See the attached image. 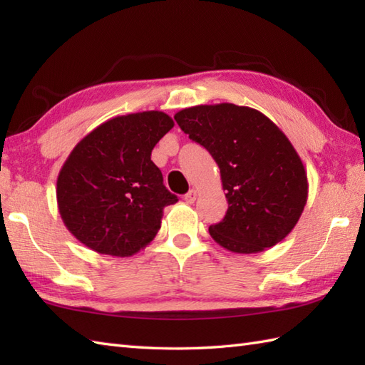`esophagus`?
Masks as SVG:
<instances>
[{
    "label": "esophagus",
    "instance_id": "obj_1",
    "mask_svg": "<svg viewBox=\"0 0 365 365\" xmlns=\"http://www.w3.org/2000/svg\"><path fill=\"white\" fill-rule=\"evenodd\" d=\"M196 199H197V191L196 190H190L187 195H185V202H187V204H195Z\"/></svg>",
    "mask_w": 365,
    "mask_h": 365
}]
</instances>
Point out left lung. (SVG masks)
I'll list each match as a JSON object with an SVG mask.
<instances>
[{
  "mask_svg": "<svg viewBox=\"0 0 365 365\" xmlns=\"http://www.w3.org/2000/svg\"><path fill=\"white\" fill-rule=\"evenodd\" d=\"M174 119L220 168L229 208L208 227L215 242L237 254L282 242L297 226L309 191L304 165L282 130L260 111L234 103L185 108Z\"/></svg>",
  "mask_w": 365,
  "mask_h": 365,
  "instance_id": "1",
  "label": "left lung"
}]
</instances>
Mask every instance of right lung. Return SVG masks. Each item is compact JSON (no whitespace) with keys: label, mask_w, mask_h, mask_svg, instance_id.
<instances>
[{"label":"right lung","mask_w":365,"mask_h":365,"mask_svg":"<svg viewBox=\"0 0 365 365\" xmlns=\"http://www.w3.org/2000/svg\"><path fill=\"white\" fill-rule=\"evenodd\" d=\"M174 127L163 111L118 115L73 147L59 170L56 199L68 232L89 250L130 257L161 227L177 196L163 185L150 155Z\"/></svg>","instance_id":"obj_1"}]
</instances>
